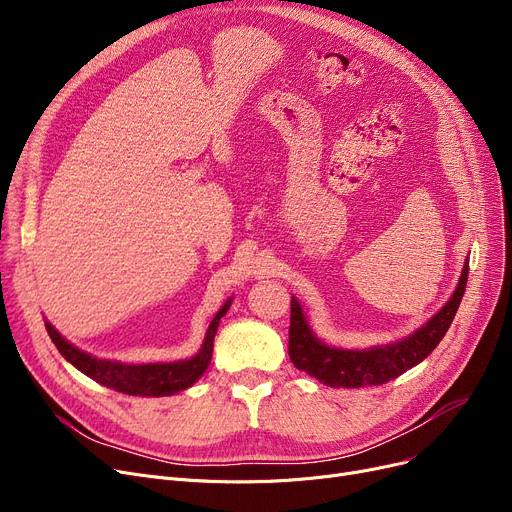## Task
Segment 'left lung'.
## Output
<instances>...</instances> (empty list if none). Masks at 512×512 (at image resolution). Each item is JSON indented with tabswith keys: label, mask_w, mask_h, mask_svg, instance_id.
Here are the masks:
<instances>
[{
	"label": "left lung",
	"mask_w": 512,
	"mask_h": 512,
	"mask_svg": "<svg viewBox=\"0 0 512 512\" xmlns=\"http://www.w3.org/2000/svg\"><path fill=\"white\" fill-rule=\"evenodd\" d=\"M469 276V259L448 303L411 336L392 344L373 348H336L321 342L303 313L301 303L292 297L290 303V330H288V355L294 367L309 373L311 378L324 382L330 388H363L382 386L407 369L419 365L448 332L456 309L461 305Z\"/></svg>",
	"instance_id": "8db88e82"
}]
</instances>
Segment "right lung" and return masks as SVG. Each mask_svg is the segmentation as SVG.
Listing matches in <instances>:
<instances>
[{
	"instance_id": "right-lung-1",
	"label": "right lung",
	"mask_w": 512,
	"mask_h": 512,
	"mask_svg": "<svg viewBox=\"0 0 512 512\" xmlns=\"http://www.w3.org/2000/svg\"><path fill=\"white\" fill-rule=\"evenodd\" d=\"M230 303L232 301H226L224 307L211 319L201 351L191 359L174 361V363L128 365V363L110 361V359H97L85 351H80V348H76L74 344H70L64 336L58 334V330L53 328L49 321H45V330L51 342L58 346L62 357L68 363H72L78 371L89 375V378L95 380L97 384L122 394H130V396H170L180 390L191 388L209 367L211 353H213V338H215V332H218L220 319L230 309Z\"/></svg>"
}]
</instances>
